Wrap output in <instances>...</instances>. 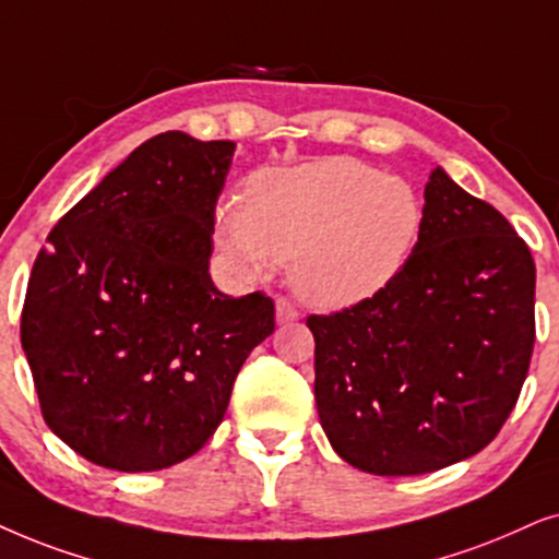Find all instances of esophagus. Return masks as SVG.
Wrapping results in <instances>:
<instances>
[{
	"mask_svg": "<svg viewBox=\"0 0 559 559\" xmlns=\"http://www.w3.org/2000/svg\"><path fill=\"white\" fill-rule=\"evenodd\" d=\"M275 319H278V322H294V319H299V309H296V304L292 299L278 296V299H275Z\"/></svg>",
	"mask_w": 559,
	"mask_h": 559,
	"instance_id": "esophagus-1",
	"label": "esophagus"
}]
</instances>
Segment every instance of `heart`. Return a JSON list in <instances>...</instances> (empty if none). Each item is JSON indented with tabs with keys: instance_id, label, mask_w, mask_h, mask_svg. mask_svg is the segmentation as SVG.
<instances>
[{
	"instance_id": "obj_1",
	"label": "heart",
	"mask_w": 559,
	"mask_h": 559,
	"mask_svg": "<svg viewBox=\"0 0 559 559\" xmlns=\"http://www.w3.org/2000/svg\"><path fill=\"white\" fill-rule=\"evenodd\" d=\"M424 204L399 176L347 155L267 168L217 212L219 248L250 273L294 263L314 307L342 309L391 284L421 237Z\"/></svg>"
}]
</instances>
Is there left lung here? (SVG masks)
Listing matches in <instances>:
<instances>
[{
	"instance_id": "obj_1",
	"label": "left lung",
	"mask_w": 559,
	"mask_h": 559,
	"mask_svg": "<svg viewBox=\"0 0 559 559\" xmlns=\"http://www.w3.org/2000/svg\"><path fill=\"white\" fill-rule=\"evenodd\" d=\"M534 286L530 245L437 168L404 271L366 301L307 317L334 452L373 475H421L493 442L530 373Z\"/></svg>"
}]
</instances>
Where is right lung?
Returning a JSON list of instances; mask_svg holds the SVG:
<instances>
[{
	"instance_id": "1",
	"label": "right lung",
	"mask_w": 559,
	"mask_h": 559,
	"mask_svg": "<svg viewBox=\"0 0 559 559\" xmlns=\"http://www.w3.org/2000/svg\"><path fill=\"white\" fill-rule=\"evenodd\" d=\"M233 153L229 140L151 138L37 252L22 349L43 419L88 463L151 473L202 450L275 330L271 296L229 299L206 273Z\"/></svg>"
}]
</instances>
